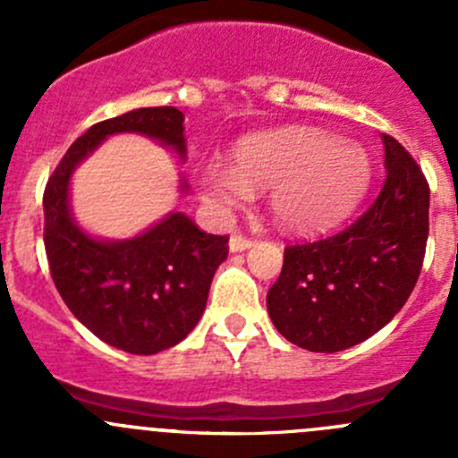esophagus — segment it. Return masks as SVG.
<instances>
[{
	"label": "esophagus",
	"mask_w": 458,
	"mask_h": 458,
	"mask_svg": "<svg viewBox=\"0 0 458 458\" xmlns=\"http://www.w3.org/2000/svg\"><path fill=\"white\" fill-rule=\"evenodd\" d=\"M252 243H255V239H252V237H246V234H242V233H234L233 237H230V250H233V252L248 250Z\"/></svg>",
	"instance_id": "1"
}]
</instances>
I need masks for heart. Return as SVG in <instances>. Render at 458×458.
<instances>
[{
	"label": "heart",
	"instance_id": "heart-1",
	"mask_svg": "<svg viewBox=\"0 0 458 458\" xmlns=\"http://www.w3.org/2000/svg\"><path fill=\"white\" fill-rule=\"evenodd\" d=\"M237 170L208 164L199 170L201 195L215 208L242 206L252 188L272 189V210L299 233H318L344 221L370 183V157L354 141L312 128L252 137L234 152Z\"/></svg>",
	"mask_w": 458,
	"mask_h": 458
}]
</instances>
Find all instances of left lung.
Masks as SVG:
<instances>
[{
    "label": "left lung",
    "mask_w": 458,
    "mask_h": 458,
    "mask_svg": "<svg viewBox=\"0 0 458 458\" xmlns=\"http://www.w3.org/2000/svg\"><path fill=\"white\" fill-rule=\"evenodd\" d=\"M386 179L354 224L330 237L290 243L267 315L290 344L339 352L381 330L405 306L421 275L429 186L421 165L383 135Z\"/></svg>",
    "instance_id": "8db88e82"
}]
</instances>
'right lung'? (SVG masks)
<instances>
[{
    "mask_svg": "<svg viewBox=\"0 0 458 458\" xmlns=\"http://www.w3.org/2000/svg\"><path fill=\"white\" fill-rule=\"evenodd\" d=\"M114 132H141L186 152L183 113L173 106L132 110L88 128L46 183V257L64 303L92 335L123 352L155 354L197 326L215 270L228 257V237L203 233L182 212L131 242L106 243L81 233L68 212V179Z\"/></svg>",
    "mask_w": 458,
    "mask_h": 458,
    "instance_id": "obj_1",
    "label": "right lung"
}]
</instances>
